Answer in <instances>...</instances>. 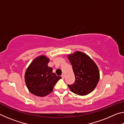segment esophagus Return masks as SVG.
Here are the masks:
<instances>
[{
  "label": "esophagus",
  "instance_id": "esophagus-1",
  "mask_svg": "<svg viewBox=\"0 0 124 124\" xmlns=\"http://www.w3.org/2000/svg\"><path fill=\"white\" fill-rule=\"evenodd\" d=\"M61 77H62V79H64V75L63 74L61 75Z\"/></svg>",
  "mask_w": 124,
  "mask_h": 124
}]
</instances>
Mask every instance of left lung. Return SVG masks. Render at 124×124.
<instances>
[{
	"label": "left lung",
	"mask_w": 124,
	"mask_h": 124,
	"mask_svg": "<svg viewBox=\"0 0 124 124\" xmlns=\"http://www.w3.org/2000/svg\"><path fill=\"white\" fill-rule=\"evenodd\" d=\"M75 75L74 83L68 85L71 91L84 96L96 87L100 79L98 67L87 54L77 51L68 56Z\"/></svg>",
	"instance_id": "1"
}]
</instances>
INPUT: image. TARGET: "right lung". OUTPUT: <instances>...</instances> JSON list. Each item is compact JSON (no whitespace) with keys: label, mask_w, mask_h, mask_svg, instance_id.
Wrapping results in <instances>:
<instances>
[{"label":"right lung","mask_w":124,"mask_h":124,"mask_svg":"<svg viewBox=\"0 0 124 124\" xmlns=\"http://www.w3.org/2000/svg\"><path fill=\"white\" fill-rule=\"evenodd\" d=\"M49 60L40 56L29 65L25 73L27 87L33 95L43 97L53 91L54 85L61 78L52 72V68L47 66Z\"/></svg>","instance_id":"add662e5"}]
</instances>
